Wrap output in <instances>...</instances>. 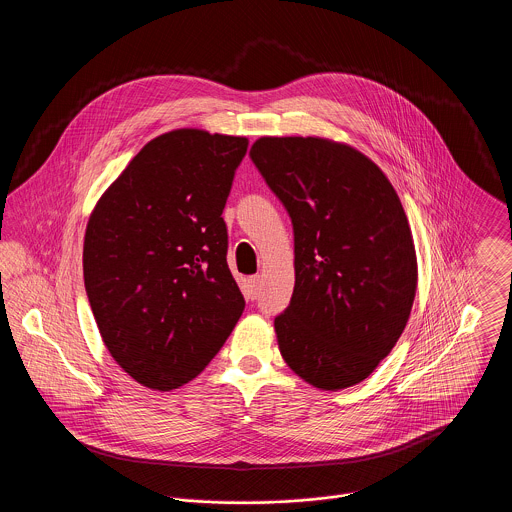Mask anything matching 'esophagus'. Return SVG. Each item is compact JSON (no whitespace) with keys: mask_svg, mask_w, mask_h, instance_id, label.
Instances as JSON below:
<instances>
[{"mask_svg":"<svg viewBox=\"0 0 512 512\" xmlns=\"http://www.w3.org/2000/svg\"><path fill=\"white\" fill-rule=\"evenodd\" d=\"M260 290H262V278H260V276H252V278H248V282H246V292H248V297H250V299H256V297L260 295Z\"/></svg>","mask_w":512,"mask_h":512,"instance_id":"34e87169","label":"esophagus"}]
</instances>
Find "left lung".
<instances>
[{
	"instance_id": "obj_1",
	"label": "left lung",
	"mask_w": 512,
	"mask_h": 512,
	"mask_svg": "<svg viewBox=\"0 0 512 512\" xmlns=\"http://www.w3.org/2000/svg\"><path fill=\"white\" fill-rule=\"evenodd\" d=\"M250 157L293 224L295 288L274 327L284 361L321 390L349 388L400 339L418 266L402 203L361 151L260 138Z\"/></svg>"
}]
</instances>
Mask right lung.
I'll return each instance as SVG.
<instances>
[{
	"label": "right lung",
	"mask_w": 512,
	"mask_h": 512,
	"mask_svg": "<svg viewBox=\"0 0 512 512\" xmlns=\"http://www.w3.org/2000/svg\"><path fill=\"white\" fill-rule=\"evenodd\" d=\"M246 138L175 130L151 140L98 201L84 288L114 361L173 390L213 361L244 311L222 219Z\"/></svg>",
	"instance_id": "add662e5"
}]
</instances>
